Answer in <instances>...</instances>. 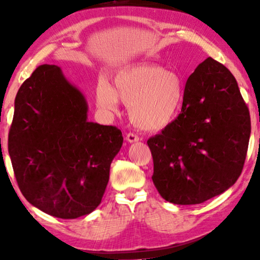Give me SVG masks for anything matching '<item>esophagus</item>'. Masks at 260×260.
Masks as SVG:
<instances>
[{"label": "esophagus", "instance_id": "obj_1", "mask_svg": "<svg viewBox=\"0 0 260 260\" xmlns=\"http://www.w3.org/2000/svg\"><path fill=\"white\" fill-rule=\"evenodd\" d=\"M140 140V138L136 134H134V133H128L126 135V141L127 142H129V143H133V142H138V141Z\"/></svg>", "mask_w": 260, "mask_h": 260}]
</instances>
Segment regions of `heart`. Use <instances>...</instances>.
Wrapping results in <instances>:
<instances>
[{
    "label": "heart",
    "instance_id": "heart-1",
    "mask_svg": "<svg viewBox=\"0 0 260 260\" xmlns=\"http://www.w3.org/2000/svg\"><path fill=\"white\" fill-rule=\"evenodd\" d=\"M186 89L182 78L159 65L135 64L114 74L112 87L101 81L95 89L98 108L114 113L119 100L129 108L136 126L158 131L170 125L182 108Z\"/></svg>",
    "mask_w": 260,
    "mask_h": 260
}]
</instances>
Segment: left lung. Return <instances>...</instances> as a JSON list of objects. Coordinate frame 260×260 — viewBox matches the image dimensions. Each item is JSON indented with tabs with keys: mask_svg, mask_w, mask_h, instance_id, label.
Here are the masks:
<instances>
[{
	"mask_svg": "<svg viewBox=\"0 0 260 260\" xmlns=\"http://www.w3.org/2000/svg\"><path fill=\"white\" fill-rule=\"evenodd\" d=\"M184 89L181 113L147 143L160 196L192 205L220 195L239 179L251 122L234 76L211 57L191 73Z\"/></svg>",
	"mask_w": 260,
	"mask_h": 260,
	"instance_id": "8db88e82",
	"label": "left lung"
}]
</instances>
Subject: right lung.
<instances>
[{"label": "right lung", "mask_w": 260, "mask_h": 260, "mask_svg": "<svg viewBox=\"0 0 260 260\" xmlns=\"http://www.w3.org/2000/svg\"><path fill=\"white\" fill-rule=\"evenodd\" d=\"M87 102L56 65L35 69L20 86L8 149L21 193L60 219L100 205L121 131L87 120Z\"/></svg>", "instance_id": "1"}]
</instances>
